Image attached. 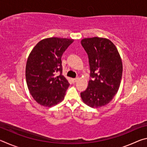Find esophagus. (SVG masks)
I'll return each instance as SVG.
<instances>
[{
    "instance_id": "esophagus-1",
    "label": "esophagus",
    "mask_w": 147,
    "mask_h": 147,
    "mask_svg": "<svg viewBox=\"0 0 147 147\" xmlns=\"http://www.w3.org/2000/svg\"><path fill=\"white\" fill-rule=\"evenodd\" d=\"M79 80V78H73V79H72V81H73V83H76L77 81H78Z\"/></svg>"
}]
</instances>
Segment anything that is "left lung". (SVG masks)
Returning a JSON list of instances; mask_svg holds the SVG:
<instances>
[{"mask_svg":"<svg viewBox=\"0 0 147 147\" xmlns=\"http://www.w3.org/2000/svg\"><path fill=\"white\" fill-rule=\"evenodd\" d=\"M81 44L88 54L91 78L81 98L91 108H100L112 100L119 90L123 74L120 54L106 38H84Z\"/></svg>","mask_w":147,"mask_h":147,"instance_id":"obj_1","label":"left lung"}]
</instances>
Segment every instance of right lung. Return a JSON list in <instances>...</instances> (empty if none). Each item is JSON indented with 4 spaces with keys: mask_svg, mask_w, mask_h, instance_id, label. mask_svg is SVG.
<instances>
[{
    "mask_svg": "<svg viewBox=\"0 0 147 147\" xmlns=\"http://www.w3.org/2000/svg\"><path fill=\"white\" fill-rule=\"evenodd\" d=\"M74 39H44L32 49L27 59L26 80L28 90L37 102L52 107L63 100L69 83L62 75V54ZM61 74L55 76V73Z\"/></svg>",
    "mask_w": 147,
    "mask_h": 147,
    "instance_id": "obj_1",
    "label": "right lung"
}]
</instances>
